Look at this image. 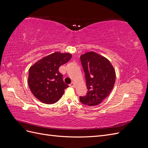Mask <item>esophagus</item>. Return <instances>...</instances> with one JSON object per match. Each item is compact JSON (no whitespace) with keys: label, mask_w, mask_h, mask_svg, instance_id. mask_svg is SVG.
I'll return each mask as SVG.
<instances>
[{"label":"esophagus","mask_w":148,"mask_h":148,"mask_svg":"<svg viewBox=\"0 0 148 148\" xmlns=\"http://www.w3.org/2000/svg\"><path fill=\"white\" fill-rule=\"evenodd\" d=\"M70 86H71V87H72V88H74L75 86V84H74V83H71L70 84Z\"/></svg>","instance_id":"34e87169"}]
</instances>
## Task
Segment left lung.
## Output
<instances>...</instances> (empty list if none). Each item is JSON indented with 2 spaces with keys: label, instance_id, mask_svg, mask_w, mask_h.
Segmentation results:
<instances>
[{
  "label": "left lung",
  "instance_id": "left-lung-1",
  "mask_svg": "<svg viewBox=\"0 0 148 148\" xmlns=\"http://www.w3.org/2000/svg\"><path fill=\"white\" fill-rule=\"evenodd\" d=\"M85 74L88 91L79 96L82 104L89 106L99 104L109 95L115 82V71L109 60L94 52L80 57Z\"/></svg>",
  "mask_w": 148,
  "mask_h": 148
}]
</instances>
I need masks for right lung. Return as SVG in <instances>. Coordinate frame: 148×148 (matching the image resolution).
<instances>
[{
	"mask_svg": "<svg viewBox=\"0 0 148 148\" xmlns=\"http://www.w3.org/2000/svg\"><path fill=\"white\" fill-rule=\"evenodd\" d=\"M71 58L69 53L54 52L35 63L29 69L28 84L34 97L47 104L59 100L69 85L63 81L59 69Z\"/></svg>",
	"mask_w": 148,
	"mask_h": 148,
	"instance_id": "1",
	"label": "right lung"
}]
</instances>
